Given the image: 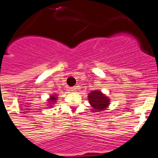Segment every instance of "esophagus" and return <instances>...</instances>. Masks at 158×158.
<instances>
[{"instance_id":"esophagus-1","label":"esophagus","mask_w":158,"mask_h":158,"mask_svg":"<svg viewBox=\"0 0 158 158\" xmlns=\"http://www.w3.org/2000/svg\"><path fill=\"white\" fill-rule=\"evenodd\" d=\"M70 90L71 91V92H75V91H76V88H75V87H74V88H70Z\"/></svg>"}]
</instances>
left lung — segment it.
I'll use <instances>...</instances> for the list:
<instances>
[{"label": "left lung", "instance_id": "8db88e82", "mask_svg": "<svg viewBox=\"0 0 158 158\" xmlns=\"http://www.w3.org/2000/svg\"><path fill=\"white\" fill-rule=\"evenodd\" d=\"M88 101L95 111H101L107 108L110 104L108 97H106L100 91H92L88 94Z\"/></svg>", "mask_w": 158, "mask_h": 158}]
</instances>
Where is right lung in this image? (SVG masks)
I'll return each instance as SVG.
<instances>
[{"label": "right lung", "mask_w": 158, "mask_h": 158, "mask_svg": "<svg viewBox=\"0 0 158 158\" xmlns=\"http://www.w3.org/2000/svg\"><path fill=\"white\" fill-rule=\"evenodd\" d=\"M57 95H52V97H50L49 99V102H48V104H54V102H56V100H57V97H56ZM50 106H52V105H50Z\"/></svg>", "instance_id": "add662e5"}]
</instances>
